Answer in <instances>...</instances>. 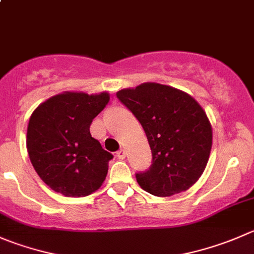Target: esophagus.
<instances>
[{
	"mask_svg": "<svg viewBox=\"0 0 254 254\" xmlns=\"http://www.w3.org/2000/svg\"><path fill=\"white\" fill-rule=\"evenodd\" d=\"M117 156L119 160H124L125 156H127V152H125L124 149H120L119 151H117Z\"/></svg>",
	"mask_w": 254,
	"mask_h": 254,
	"instance_id": "obj_1",
	"label": "esophagus"
}]
</instances>
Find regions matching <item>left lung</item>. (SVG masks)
<instances>
[{"label":"left lung","mask_w":254,"mask_h":254,"mask_svg":"<svg viewBox=\"0 0 254 254\" xmlns=\"http://www.w3.org/2000/svg\"><path fill=\"white\" fill-rule=\"evenodd\" d=\"M117 97L141 124L152 161L137 172V184L159 197L176 195L192 186L207 165L212 127L191 95L159 83L123 89Z\"/></svg>","instance_id":"left-lung-1"}]
</instances>
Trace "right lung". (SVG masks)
<instances>
[{
	"instance_id": "add662e5",
	"label": "right lung",
	"mask_w": 254,
	"mask_h": 254,
	"mask_svg": "<svg viewBox=\"0 0 254 254\" xmlns=\"http://www.w3.org/2000/svg\"><path fill=\"white\" fill-rule=\"evenodd\" d=\"M100 94L64 92L39 104L27 127V151L47 186L67 197L95 192L113 159L90 135L93 119L109 103Z\"/></svg>"
}]
</instances>
